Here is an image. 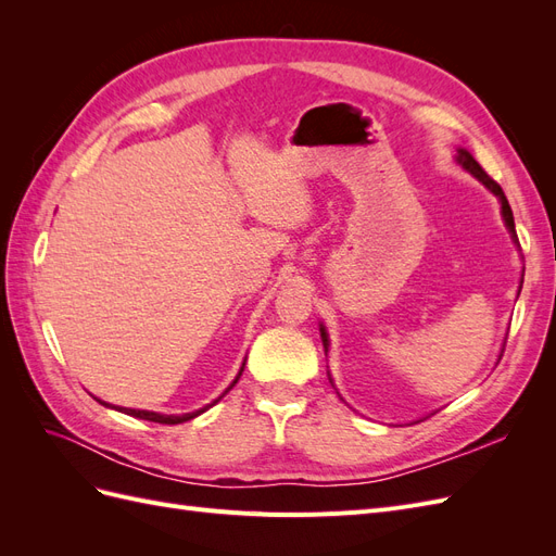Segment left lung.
I'll use <instances>...</instances> for the list:
<instances>
[{
  "label": "left lung",
  "mask_w": 556,
  "mask_h": 556,
  "mask_svg": "<svg viewBox=\"0 0 556 556\" xmlns=\"http://www.w3.org/2000/svg\"><path fill=\"white\" fill-rule=\"evenodd\" d=\"M457 164L462 166L464 172H468L470 176L473 178H478L486 190H490L496 199H498V204H501V215H503V223H506V227H508V231H510V237H513V241L517 243V231H515V220H513V211H510V204H508V199H506V194H503V190H501V185L496 182V180H492L490 176L484 174V169L482 166L473 160V155L468 153V150H464V148H459L457 150ZM519 245V243H517ZM319 336H323V345H325V355L329 352V333H327V329H325V325H319ZM329 382L333 384V380H331V376H329Z\"/></svg>",
  "instance_id": "obj_1"
}]
</instances>
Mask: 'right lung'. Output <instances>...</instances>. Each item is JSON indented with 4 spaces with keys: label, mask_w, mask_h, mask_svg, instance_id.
<instances>
[{
    "label": "right lung",
    "mask_w": 556,
    "mask_h": 556,
    "mask_svg": "<svg viewBox=\"0 0 556 556\" xmlns=\"http://www.w3.org/2000/svg\"><path fill=\"white\" fill-rule=\"evenodd\" d=\"M243 366H245V359H243V364H241V368H239V374H237V378L231 380V384L227 387V390L217 396L213 403H208V406H204V408H199V410H194V413H182V415H164V413H155V410H137V408H123V406H111V403H106V401H102V399H97L99 403H102V406H106V408H115V410H121V413H125V415H131V417H139V419H148V422H157V425H180V422H188V419H194L197 415H201V413H206L211 406H215L217 401H220L233 384L239 382V378H241V374H243Z\"/></svg>",
    "instance_id": "add662e5"
}]
</instances>
